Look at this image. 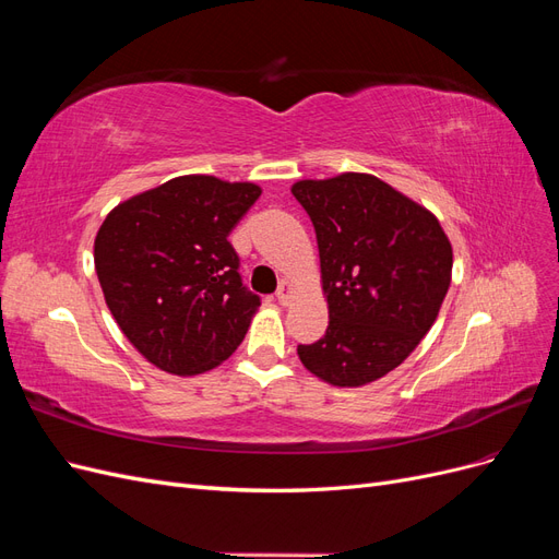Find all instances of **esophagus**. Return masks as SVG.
<instances>
[{
	"mask_svg": "<svg viewBox=\"0 0 559 559\" xmlns=\"http://www.w3.org/2000/svg\"><path fill=\"white\" fill-rule=\"evenodd\" d=\"M292 294H294V289H292V282H280V289H277V302L280 306H286V302H289V298H292Z\"/></svg>",
	"mask_w": 559,
	"mask_h": 559,
	"instance_id": "1",
	"label": "esophagus"
}]
</instances>
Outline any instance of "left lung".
I'll return each mask as SVG.
<instances>
[{
	"instance_id": "left-lung-1",
	"label": "left lung",
	"mask_w": 559,
	"mask_h": 559,
	"mask_svg": "<svg viewBox=\"0 0 559 559\" xmlns=\"http://www.w3.org/2000/svg\"><path fill=\"white\" fill-rule=\"evenodd\" d=\"M317 233L329 329L298 345L310 373L361 386L394 370L419 345L443 306L452 247L438 218L378 177L294 183Z\"/></svg>"
}]
</instances>
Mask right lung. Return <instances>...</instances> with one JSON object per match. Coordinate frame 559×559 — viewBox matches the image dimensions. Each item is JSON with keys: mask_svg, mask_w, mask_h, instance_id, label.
<instances>
[{"mask_svg": "<svg viewBox=\"0 0 559 559\" xmlns=\"http://www.w3.org/2000/svg\"><path fill=\"white\" fill-rule=\"evenodd\" d=\"M253 183L189 175L121 202L99 226L95 270L128 341L160 370L205 373L238 349L261 298L228 235Z\"/></svg>", "mask_w": 559, "mask_h": 559, "instance_id": "obj_1", "label": "right lung"}]
</instances>
